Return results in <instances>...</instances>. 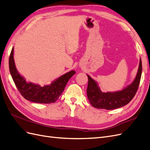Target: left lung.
I'll return each instance as SVG.
<instances>
[{
  "mask_svg": "<svg viewBox=\"0 0 150 150\" xmlns=\"http://www.w3.org/2000/svg\"><path fill=\"white\" fill-rule=\"evenodd\" d=\"M142 72V63L140 59L138 73L132 84L122 91L115 93H103L96 81L87 75L88 77L87 96L89 103L94 108L107 110H115L126 105L132 100L137 92Z\"/></svg>",
  "mask_w": 150,
  "mask_h": 150,
  "instance_id": "1",
  "label": "left lung"
}]
</instances>
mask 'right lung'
I'll list each match as a JSON object with an SVG mask.
<instances>
[{"instance_id":"add662e5","label":"right lung","mask_w":150,"mask_h":150,"mask_svg":"<svg viewBox=\"0 0 150 150\" xmlns=\"http://www.w3.org/2000/svg\"><path fill=\"white\" fill-rule=\"evenodd\" d=\"M8 65L12 79L19 93L27 100L36 103L47 104L55 102L62 94L68 81L76 72L71 71L59 77L51 85L41 87L31 83H28L17 72L13 59V47L9 56Z\"/></svg>"}]
</instances>
